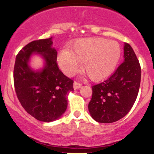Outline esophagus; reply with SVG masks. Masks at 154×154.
Listing matches in <instances>:
<instances>
[{
	"mask_svg": "<svg viewBox=\"0 0 154 154\" xmlns=\"http://www.w3.org/2000/svg\"><path fill=\"white\" fill-rule=\"evenodd\" d=\"M82 85L81 84V83H79V82H74V89L75 90H77V89H79V88H80L81 87H82Z\"/></svg>",
	"mask_w": 154,
	"mask_h": 154,
	"instance_id": "1",
	"label": "esophagus"
}]
</instances>
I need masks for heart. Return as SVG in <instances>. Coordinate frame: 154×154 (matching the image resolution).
Listing matches in <instances>:
<instances>
[{"mask_svg": "<svg viewBox=\"0 0 154 154\" xmlns=\"http://www.w3.org/2000/svg\"><path fill=\"white\" fill-rule=\"evenodd\" d=\"M122 56L119 44L114 40L99 38H81L58 55L60 68L68 76L77 73L82 63L83 71L93 80H101L111 76Z\"/></svg>", "mask_w": 154, "mask_h": 154, "instance_id": "heart-1", "label": "heart"}]
</instances>
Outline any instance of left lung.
Masks as SVG:
<instances>
[{"label": "left lung", "instance_id": "1", "mask_svg": "<svg viewBox=\"0 0 154 154\" xmlns=\"http://www.w3.org/2000/svg\"><path fill=\"white\" fill-rule=\"evenodd\" d=\"M124 61L109 78L92 87L88 110L93 119L112 123L132 109L138 94L141 78L139 61L130 44L124 45Z\"/></svg>", "mask_w": 154, "mask_h": 154}]
</instances>
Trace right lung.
I'll return each instance as SVG.
<instances>
[{
	"label": "right lung",
	"mask_w": 154,
	"mask_h": 154,
	"mask_svg": "<svg viewBox=\"0 0 154 154\" xmlns=\"http://www.w3.org/2000/svg\"><path fill=\"white\" fill-rule=\"evenodd\" d=\"M53 38L35 40L25 45L16 58L14 82L17 98L28 114L50 122L59 119L67 108V95L73 80L60 71ZM32 54H40L44 66L34 70L29 65Z\"/></svg>",
	"instance_id": "obj_1"
}]
</instances>
